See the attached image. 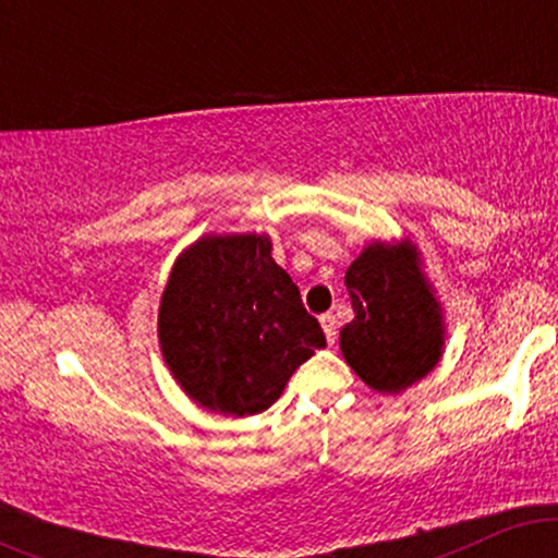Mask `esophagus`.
<instances>
[{
  "label": "esophagus",
  "mask_w": 558,
  "mask_h": 558,
  "mask_svg": "<svg viewBox=\"0 0 558 558\" xmlns=\"http://www.w3.org/2000/svg\"><path fill=\"white\" fill-rule=\"evenodd\" d=\"M319 323H323V330H325V338H328V343L332 345L338 338V319L336 315H323L319 317Z\"/></svg>",
  "instance_id": "obj_1"
}]
</instances>
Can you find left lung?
I'll use <instances>...</instances> for the list:
<instances>
[{
    "mask_svg": "<svg viewBox=\"0 0 558 558\" xmlns=\"http://www.w3.org/2000/svg\"><path fill=\"white\" fill-rule=\"evenodd\" d=\"M354 319L341 330L349 367L380 393H401L440 360V306L412 243H373L345 270Z\"/></svg>",
    "mask_w": 558,
    "mask_h": 558,
    "instance_id": "8db88e82",
    "label": "left lung"
}]
</instances>
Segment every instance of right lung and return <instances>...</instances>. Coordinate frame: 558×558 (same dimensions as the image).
I'll list each match as a JSON object with an SVG mask.
<instances>
[{
  "label": "right lung",
  "instance_id": "add662e5",
  "mask_svg": "<svg viewBox=\"0 0 558 558\" xmlns=\"http://www.w3.org/2000/svg\"><path fill=\"white\" fill-rule=\"evenodd\" d=\"M159 345L181 388L220 414H259L325 345L267 235H207L172 267Z\"/></svg>",
  "mask_w": 558,
  "mask_h": 558
}]
</instances>
